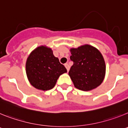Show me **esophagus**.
<instances>
[{
	"mask_svg": "<svg viewBox=\"0 0 128 128\" xmlns=\"http://www.w3.org/2000/svg\"><path fill=\"white\" fill-rule=\"evenodd\" d=\"M65 67H66V70H67V72H68V70H69V68H70L69 65H68V63H65Z\"/></svg>",
	"mask_w": 128,
	"mask_h": 128,
	"instance_id": "1",
	"label": "esophagus"
}]
</instances>
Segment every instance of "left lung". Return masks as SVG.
<instances>
[{
    "instance_id": "8db88e82",
    "label": "left lung",
    "mask_w": 128,
    "mask_h": 128,
    "mask_svg": "<svg viewBox=\"0 0 128 128\" xmlns=\"http://www.w3.org/2000/svg\"><path fill=\"white\" fill-rule=\"evenodd\" d=\"M70 58L74 62L68 75L74 86L82 91H90L99 86L106 74V65L98 48L85 44L70 49Z\"/></svg>"
}]
</instances>
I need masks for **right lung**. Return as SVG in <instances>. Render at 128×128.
I'll list each match as a JSON object with an SVG mask.
<instances>
[{
  "label": "right lung",
  "mask_w": 128,
  "mask_h": 128,
  "mask_svg": "<svg viewBox=\"0 0 128 128\" xmlns=\"http://www.w3.org/2000/svg\"><path fill=\"white\" fill-rule=\"evenodd\" d=\"M26 71L30 84L38 90L46 91L54 88L58 79L66 73V68L53 54L50 47L41 46L28 56Z\"/></svg>",
  "instance_id": "add662e5"
}]
</instances>
